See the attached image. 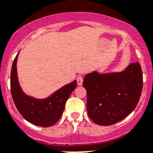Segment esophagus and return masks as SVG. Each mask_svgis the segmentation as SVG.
<instances>
[{"label": "esophagus", "mask_w": 153, "mask_h": 153, "mask_svg": "<svg viewBox=\"0 0 153 153\" xmlns=\"http://www.w3.org/2000/svg\"><path fill=\"white\" fill-rule=\"evenodd\" d=\"M83 80H84V78L81 76H79L76 78V81H77V84L79 86H81L82 84H83Z\"/></svg>", "instance_id": "34e87169"}]
</instances>
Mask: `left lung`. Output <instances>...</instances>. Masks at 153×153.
Returning <instances> with one entry per match:
<instances>
[{"instance_id":"1","label":"left lung","mask_w":153,"mask_h":153,"mask_svg":"<svg viewBox=\"0 0 153 153\" xmlns=\"http://www.w3.org/2000/svg\"><path fill=\"white\" fill-rule=\"evenodd\" d=\"M87 109L92 121L100 126L118 123L137 106L142 94L143 77L138 62L124 70L100 74L94 71L84 78Z\"/></svg>"}]
</instances>
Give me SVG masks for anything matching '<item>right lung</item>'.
I'll list each match as a JSON object with an SVG mask.
<instances>
[{
	"label": "right lung",
	"instance_id": "right-lung-1",
	"mask_svg": "<svg viewBox=\"0 0 153 153\" xmlns=\"http://www.w3.org/2000/svg\"><path fill=\"white\" fill-rule=\"evenodd\" d=\"M19 53L14 60L11 72V92L14 103L20 114L28 122L39 127H51L61 118L65 102L76 87V80L65 84L47 98H36L27 95L22 91L18 78Z\"/></svg>",
	"mask_w": 153,
	"mask_h": 153
}]
</instances>
